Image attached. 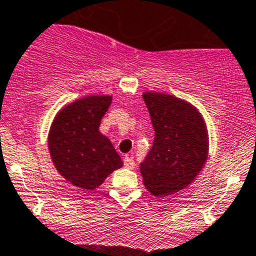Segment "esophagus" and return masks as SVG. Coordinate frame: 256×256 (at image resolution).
<instances>
[{"mask_svg":"<svg viewBox=\"0 0 256 256\" xmlns=\"http://www.w3.org/2000/svg\"><path fill=\"white\" fill-rule=\"evenodd\" d=\"M124 166H125L126 168H135V161L131 158H128V156H125V158H124Z\"/></svg>","mask_w":256,"mask_h":256,"instance_id":"obj_1","label":"esophagus"}]
</instances>
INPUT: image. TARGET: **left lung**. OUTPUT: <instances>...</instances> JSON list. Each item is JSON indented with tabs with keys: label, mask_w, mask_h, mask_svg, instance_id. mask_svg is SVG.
Returning a JSON list of instances; mask_svg holds the SVG:
<instances>
[{
	"label": "left lung",
	"mask_w": 256,
	"mask_h": 256,
	"mask_svg": "<svg viewBox=\"0 0 256 256\" xmlns=\"http://www.w3.org/2000/svg\"><path fill=\"white\" fill-rule=\"evenodd\" d=\"M152 122V148L140 165L146 188L168 196L188 186L202 171L209 142L205 124L190 104L171 95H142Z\"/></svg>",
	"instance_id": "1"
}]
</instances>
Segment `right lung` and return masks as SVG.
Here are the masks:
<instances>
[{"mask_svg":"<svg viewBox=\"0 0 256 256\" xmlns=\"http://www.w3.org/2000/svg\"><path fill=\"white\" fill-rule=\"evenodd\" d=\"M111 96H88L62 108L52 122L48 148L57 171L78 188L94 190L122 161L112 144L101 135V118Z\"/></svg>","mask_w":256,"mask_h":256,"instance_id":"add662e5","label":"right lung"}]
</instances>
